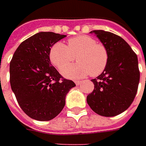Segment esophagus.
Listing matches in <instances>:
<instances>
[{
    "label": "esophagus",
    "mask_w": 146,
    "mask_h": 146,
    "mask_svg": "<svg viewBox=\"0 0 146 146\" xmlns=\"http://www.w3.org/2000/svg\"><path fill=\"white\" fill-rule=\"evenodd\" d=\"M81 83H82L81 81H79V80H76V81H75V84H76V85H80Z\"/></svg>",
    "instance_id": "obj_1"
}]
</instances>
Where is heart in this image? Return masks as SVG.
Wrapping results in <instances>:
<instances>
[{"label":"heart","instance_id":"obj_1","mask_svg":"<svg viewBox=\"0 0 146 146\" xmlns=\"http://www.w3.org/2000/svg\"><path fill=\"white\" fill-rule=\"evenodd\" d=\"M48 55L52 64L59 70L70 64L76 57L77 64L67 65L62 70V74L69 79H81L88 74L99 76L105 70L109 61L106 47L87 35L70 38L67 46L62 42L55 43Z\"/></svg>","mask_w":146,"mask_h":146}]
</instances>
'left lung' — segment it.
<instances>
[{"label": "left lung", "instance_id": "8db88e82", "mask_svg": "<svg viewBox=\"0 0 146 146\" xmlns=\"http://www.w3.org/2000/svg\"><path fill=\"white\" fill-rule=\"evenodd\" d=\"M90 33L106 47L109 61L103 72L91 80L94 89L88 95L87 102L98 115L113 117L125 111L136 97L140 81L137 56L123 38L112 32Z\"/></svg>", "mask_w": 146, "mask_h": 146}]
</instances>
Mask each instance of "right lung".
Masks as SVG:
<instances>
[{
    "label": "right lung",
    "instance_id": "add662e5",
    "mask_svg": "<svg viewBox=\"0 0 146 146\" xmlns=\"http://www.w3.org/2000/svg\"><path fill=\"white\" fill-rule=\"evenodd\" d=\"M66 36L39 32L14 52L9 64V81L21 109L31 119L48 121L62 110L66 96L76 84L64 79L52 66L49 50Z\"/></svg>",
    "mask_w": 146,
    "mask_h": 146
}]
</instances>
